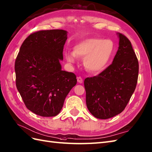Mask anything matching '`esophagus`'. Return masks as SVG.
<instances>
[{
    "instance_id": "esophagus-1",
    "label": "esophagus",
    "mask_w": 152,
    "mask_h": 152,
    "mask_svg": "<svg viewBox=\"0 0 152 152\" xmlns=\"http://www.w3.org/2000/svg\"><path fill=\"white\" fill-rule=\"evenodd\" d=\"M77 82L80 83H83V79L82 78V77L79 76L77 77Z\"/></svg>"
}]
</instances>
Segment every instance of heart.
<instances>
[{"instance_id":"b5f03b06","label":"heart","mask_w":152,"mask_h":152,"mask_svg":"<svg viewBox=\"0 0 152 152\" xmlns=\"http://www.w3.org/2000/svg\"><path fill=\"white\" fill-rule=\"evenodd\" d=\"M115 43L110 39L89 38L77 43L74 52H66V58L69 63H75L76 56L84 58L83 65L92 72L101 71L110 61L115 52Z\"/></svg>"}]
</instances>
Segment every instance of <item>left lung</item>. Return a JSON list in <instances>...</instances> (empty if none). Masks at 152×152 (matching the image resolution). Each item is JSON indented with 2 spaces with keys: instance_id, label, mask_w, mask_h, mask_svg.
Here are the masks:
<instances>
[{
  "instance_id": "left-lung-1",
  "label": "left lung",
  "mask_w": 152,
  "mask_h": 152,
  "mask_svg": "<svg viewBox=\"0 0 152 152\" xmlns=\"http://www.w3.org/2000/svg\"><path fill=\"white\" fill-rule=\"evenodd\" d=\"M119 47L111 64L84 81L86 104L94 117L107 119L121 113L135 91L139 62L131 42L118 33Z\"/></svg>"
}]
</instances>
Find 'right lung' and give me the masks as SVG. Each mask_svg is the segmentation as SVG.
I'll use <instances>...</instances> for the list:
<instances>
[{"label": "right lung", "mask_w": 152, "mask_h": 152, "mask_svg": "<svg viewBox=\"0 0 152 152\" xmlns=\"http://www.w3.org/2000/svg\"><path fill=\"white\" fill-rule=\"evenodd\" d=\"M67 31L41 30L24 41L15 62L16 87L26 107L41 116H54L76 86V76L61 70L59 61Z\"/></svg>", "instance_id": "right-lung-1"}]
</instances>
